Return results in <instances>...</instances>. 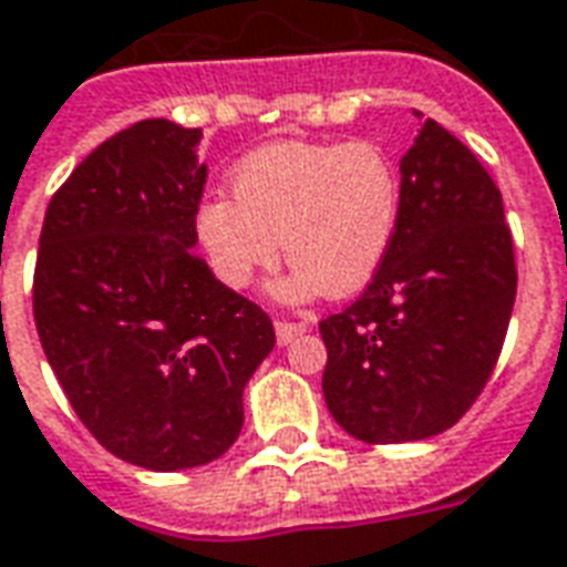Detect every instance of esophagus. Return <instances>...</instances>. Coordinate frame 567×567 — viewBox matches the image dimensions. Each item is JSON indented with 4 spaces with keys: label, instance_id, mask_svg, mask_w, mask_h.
Segmentation results:
<instances>
[{
    "label": "esophagus",
    "instance_id": "esophagus-1",
    "mask_svg": "<svg viewBox=\"0 0 567 567\" xmlns=\"http://www.w3.org/2000/svg\"><path fill=\"white\" fill-rule=\"evenodd\" d=\"M303 331H307V324L303 322H276V340H279V347H288V343L300 338Z\"/></svg>",
    "mask_w": 567,
    "mask_h": 567
}]
</instances>
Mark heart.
<instances>
[{"mask_svg": "<svg viewBox=\"0 0 567 567\" xmlns=\"http://www.w3.org/2000/svg\"><path fill=\"white\" fill-rule=\"evenodd\" d=\"M233 199L202 202L196 239L208 267L243 291L270 270L282 239L291 267L272 295L288 303L362 291L390 255L402 217V177L374 144L276 141L229 177Z\"/></svg>", "mask_w": 567, "mask_h": 567, "instance_id": "heart-1", "label": "heart"}]
</instances>
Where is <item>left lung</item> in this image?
Here are the masks:
<instances>
[{
	"mask_svg": "<svg viewBox=\"0 0 567 567\" xmlns=\"http://www.w3.org/2000/svg\"><path fill=\"white\" fill-rule=\"evenodd\" d=\"M399 177L390 255L352 307L319 324L324 405L368 445L421 442L461 421L516 303L504 199L482 162L426 118Z\"/></svg>",
	"mask_w": 567,
	"mask_h": 567,
	"instance_id": "obj_1",
	"label": "left lung"
}]
</instances>
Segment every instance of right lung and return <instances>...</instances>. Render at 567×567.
<instances>
[{
    "label": "right lung",
    "mask_w": 567,
    "mask_h": 567,
    "mask_svg": "<svg viewBox=\"0 0 567 567\" xmlns=\"http://www.w3.org/2000/svg\"><path fill=\"white\" fill-rule=\"evenodd\" d=\"M202 128L144 118L89 153L49 202L33 279L42 350L91 435L177 473L239 439L270 355L267 312L193 255Z\"/></svg>",
    "instance_id": "add662e5"
}]
</instances>
